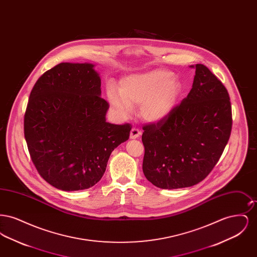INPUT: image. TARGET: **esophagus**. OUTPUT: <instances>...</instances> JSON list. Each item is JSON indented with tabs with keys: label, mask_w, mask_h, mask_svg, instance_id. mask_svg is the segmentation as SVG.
<instances>
[{
	"label": "esophagus",
	"mask_w": 257,
	"mask_h": 257,
	"mask_svg": "<svg viewBox=\"0 0 257 257\" xmlns=\"http://www.w3.org/2000/svg\"><path fill=\"white\" fill-rule=\"evenodd\" d=\"M141 135H142L141 130L134 127V128H132V130H131V132H130V139L134 140V139H137L138 137H140Z\"/></svg>",
	"instance_id": "1"
}]
</instances>
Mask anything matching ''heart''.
I'll return each mask as SVG.
<instances>
[{
    "mask_svg": "<svg viewBox=\"0 0 257 257\" xmlns=\"http://www.w3.org/2000/svg\"><path fill=\"white\" fill-rule=\"evenodd\" d=\"M182 93L179 79L164 69L132 74L120 81V88L108 85L110 106L120 117L129 116L135 105H140V114L148 122L165 120L177 105Z\"/></svg>",
    "mask_w": 257,
    "mask_h": 257,
    "instance_id": "obj_1",
    "label": "heart"
}]
</instances>
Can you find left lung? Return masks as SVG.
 <instances>
[{
    "mask_svg": "<svg viewBox=\"0 0 257 257\" xmlns=\"http://www.w3.org/2000/svg\"><path fill=\"white\" fill-rule=\"evenodd\" d=\"M192 89L163 121L143 127V171L161 189H180L202 181L229 140L232 113L225 86L203 64Z\"/></svg>",
    "mask_w": 257,
    "mask_h": 257,
    "instance_id": "8db88e82",
    "label": "left lung"
}]
</instances>
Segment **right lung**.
Instances as JSON below:
<instances>
[{
	"label": "right lung",
	"instance_id": "1",
	"mask_svg": "<svg viewBox=\"0 0 257 257\" xmlns=\"http://www.w3.org/2000/svg\"><path fill=\"white\" fill-rule=\"evenodd\" d=\"M91 63L61 62L33 87L24 117L32 161L53 187L88 189L102 178L110 153L129 139L132 126L106 121L109 103Z\"/></svg>",
	"mask_w": 257,
	"mask_h": 257
}]
</instances>
